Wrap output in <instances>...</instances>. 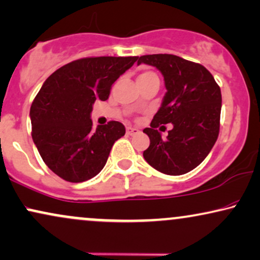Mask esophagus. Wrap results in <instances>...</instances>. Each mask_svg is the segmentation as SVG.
I'll use <instances>...</instances> for the list:
<instances>
[{
  "label": "esophagus",
  "mask_w": 260,
  "mask_h": 260,
  "mask_svg": "<svg viewBox=\"0 0 260 260\" xmlns=\"http://www.w3.org/2000/svg\"><path fill=\"white\" fill-rule=\"evenodd\" d=\"M140 133V131L136 127H127V134H129V136H136V134Z\"/></svg>",
  "instance_id": "esophagus-1"
}]
</instances>
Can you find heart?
<instances>
[{
  "mask_svg": "<svg viewBox=\"0 0 260 260\" xmlns=\"http://www.w3.org/2000/svg\"><path fill=\"white\" fill-rule=\"evenodd\" d=\"M149 78H157V75L154 74L153 72H143V73H140L139 77H138V80H144V79Z\"/></svg>",
  "mask_w": 260,
  "mask_h": 260,
  "instance_id": "1",
  "label": "heart"
}]
</instances>
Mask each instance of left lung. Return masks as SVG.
<instances>
[{
	"label": "left lung",
	"mask_w": 260,
	"mask_h": 260,
	"mask_svg": "<svg viewBox=\"0 0 260 260\" xmlns=\"http://www.w3.org/2000/svg\"><path fill=\"white\" fill-rule=\"evenodd\" d=\"M140 63L156 67L167 88L151 127L143 131L150 138L143 156L160 173L182 175L198 167L217 140L221 88L204 66L176 55H144L138 60ZM167 123L173 129L163 140L155 128Z\"/></svg>",
	"instance_id": "8db88e82"
}]
</instances>
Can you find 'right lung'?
Returning a JSON list of instances; mask_svg holds the SVG:
<instances>
[{
    "label": "right lung",
    "instance_id": "obj_1",
    "mask_svg": "<svg viewBox=\"0 0 260 260\" xmlns=\"http://www.w3.org/2000/svg\"><path fill=\"white\" fill-rule=\"evenodd\" d=\"M138 56L86 57L67 63L44 81L29 117L32 139L48 168L70 182L92 179L106 166L114 143L126 133L121 122L92 128L96 100L107 101L120 75Z\"/></svg>",
    "mask_w": 260,
    "mask_h": 260
}]
</instances>
